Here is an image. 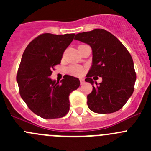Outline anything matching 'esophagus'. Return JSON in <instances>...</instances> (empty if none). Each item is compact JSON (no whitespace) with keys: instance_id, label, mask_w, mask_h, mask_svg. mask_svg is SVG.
<instances>
[{"instance_id":"1","label":"esophagus","mask_w":151,"mask_h":151,"mask_svg":"<svg viewBox=\"0 0 151 151\" xmlns=\"http://www.w3.org/2000/svg\"><path fill=\"white\" fill-rule=\"evenodd\" d=\"M80 84L81 85H83L85 83V80H83V79H80Z\"/></svg>"}]
</instances>
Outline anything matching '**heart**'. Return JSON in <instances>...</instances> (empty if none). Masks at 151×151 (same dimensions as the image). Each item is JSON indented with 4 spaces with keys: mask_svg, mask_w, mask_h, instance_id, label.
<instances>
[{
    "mask_svg": "<svg viewBox=\"0 0 151 151\" xmlns=\"http://www.w3.org/2000/svg\"><path fill=\"white\" fill-rule=\"evenodd\" d=\"M67 72L71 75L80 77V76L83 75L84 73V68L80 66H77V65H73L67 68Z\"/></svg>",
    "mask_w": 151,
    "mask_h": 151,
    "instance_id": "1",
    "label": "heart"
}]
</instances>
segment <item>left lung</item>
I'll return each mask as SVG.
<instances>
[{
    "instance_id": "left-lung-1",
    "label": "left lung",
    "mask_w": 151,
    "mask_h": 151,
    "mask_svg": "<svg viewBox=\"0 0 151 151\" xmlns=\"http://www.w3.org/2000/svg\"><path fill=\"white\" fill-rule=\"evenodd\" d=\"M74 39L92 49V66L85 82L93 85L88 98V108L96 113H112L124 106L132 95L136 81L130 53L114 35L103 29L77 33ZM98 76L103 82L93 86L91 77Z\"/></svg>"
}]
</instances>
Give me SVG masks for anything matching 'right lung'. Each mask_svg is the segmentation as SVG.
<instances>
[{
    "instance_id": "add662e5",
    "label": "right lung",
    "mask_w": 151,
    "mask_h": 151,
    "mask_svg": "<svg viewBox=\"0 0 151 151\" xmlns=\"http://www.w3.org/2000/svg\"><path fill=\"white\" fill-rule=\"evenodd\" d=\"M74 33H43L35 38L22 54L17 74L21 97L29 109L45 119L65 116L69 111L68 96L80 84L78 78L65 75L60 82L50 79Z\"/></svg>"
}]
</instances>
